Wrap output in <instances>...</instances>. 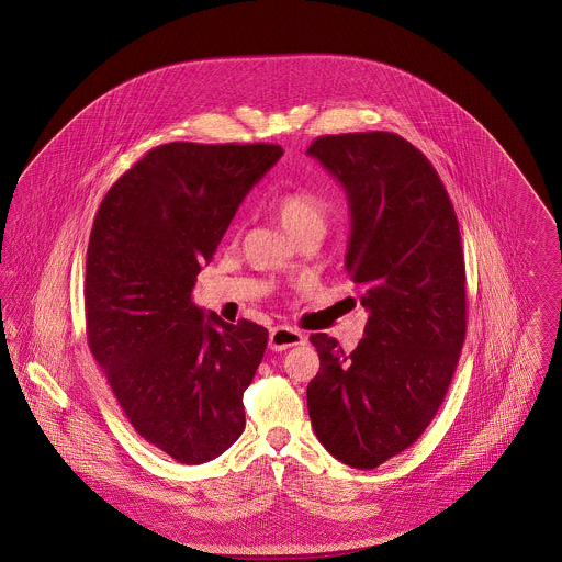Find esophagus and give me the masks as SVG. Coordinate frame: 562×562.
<instances>
[{"mask_svg":"<svg viewBox=\"0 0 562 562\" xmlns=\"http://www.w3.org/2000/svg\"><path fill=\"white\" fill-rule=\"evenodd\" d=\"M305 344V335L292 326H274L268 335V346L272 350H288L292 346Z\"/></svg>","mask_w":562,"mask_h":562,"instance_id":"obj_1","label":"esophagus"}]
</instances>
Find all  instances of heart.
Segmentation results:
<instances>
[{"mask_svg":"<svg viewBox=\"0 0 562 562\" xmlns=\"http://www.w3.org/2000/svg\"><path fill=\"white\" fill-rule=\"evenodd\" d=\"M277 216L281 218L283 227L299 238L305 232H324L326 225V201L321 194L307 188H294L279 194L274 201Z\"/></svg>","mask_w":562,"mask_h":562,"instance_id":"obj_1","label":"heart"}]
</instances>
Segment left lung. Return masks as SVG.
Listing matches in <instances>:
<instances>
[{"instance_id": "left-lung-1", "label": "left lung", "mask_w": 562, "mask_h": 562, "mask_svg": "<svg viewBox=\"0 0 562 562\" xmlns=\"http://www.w3.org/2000/svg\"><path fill=\"white\" fill-rule=\"evenodd\" d=\"M307 154L346 190V272L370 312L352 352L310 337L321 355L310 417L337 461L374 470L417 441L457 370L468 318L459 221L432 164L398 134L321 136Z\"/></svg>"}]
</instances>
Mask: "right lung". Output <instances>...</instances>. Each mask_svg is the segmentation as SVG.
<instances>
[{
  "label": "right lung",
  "instance_id": "1",
  "mask_svg": "<svg viewBox=\"0 0 562 562\" xmlns=\"http://www.w3.org/2000/svg\"><path fill=\"white\" fill-rule=\"evenodd\" d=\"M279 145L168 143L103 196L86 252V335L136 432L183 465L221 457L244 430V390L268 330L192 301L248 190Z\"/></svg>",
  "mask_w": 562,
  "mask_h": 562
}]
</instances>
